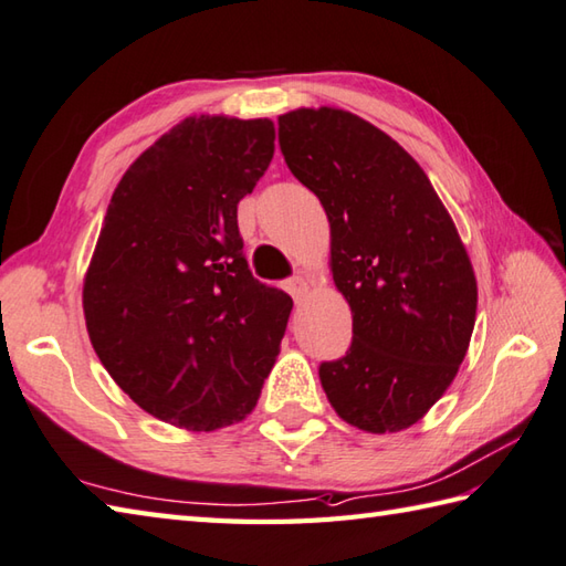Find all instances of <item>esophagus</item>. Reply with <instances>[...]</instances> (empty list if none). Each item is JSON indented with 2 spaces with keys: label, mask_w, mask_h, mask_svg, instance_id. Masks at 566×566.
Segmentation results:
<instances>
[{
  "label": "esophagus",
  "mask_w": 566,
  "mask_h": 566,
  "mask_svg": "<svg viewBox=\"0 0 566 566\" xmlns=\"http://www.w3.org/2000/svg\"><path fill=\"white\" fill-rule=\"evenodd\" d=\"M308 290H312V282H308L304 274H296L286 282V292L294 296V302H302V298L308 294Z\"/></svg>",
  "instance_id": "1"
}]
</instances>
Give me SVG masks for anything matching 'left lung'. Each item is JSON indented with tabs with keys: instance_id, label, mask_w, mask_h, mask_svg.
Returning <instances> with one entry per match:
<instances>
[{
	"instance_id": "obj_1",
	"label": "left lung",
	"mask_w": 566,
	"mask_h": 566,
	"mask_svg": "<svg viewBox=\"0 0 566 566\" xmlns=\"http://www.w3.org/2000/svg\"><path fill=\"white\" fill-rule=\"evenodd\" d=\"M290 171L331 223V272L353 314L346 356L318 378L340 419L370 434L412 427L447 392L475 324L467 248L409 154L336 107L280 117Z\"/></svg>"
}]
</instances>
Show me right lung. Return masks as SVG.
Masks as SVG:
<instances>
[{"label": "right lung", "instance_id": "add662e5", "mask_svg": "<svg viewBox=\"0 0 566 566\" xmlns=\"http://www.w3.org/2000/svg\"><path fill=\"white\" fill-rule=\"evenodd\" d=\"M274 154L270 119L186 117L117 184L83 284L87 336L144 412L191 431L250 415L292 296L254 280L238 203Z\"/></svg>", "mask_w": 566, "mask_h": 566}]
</instances>
